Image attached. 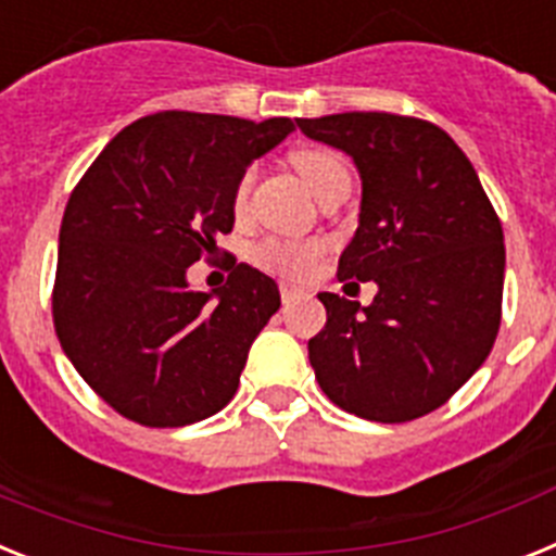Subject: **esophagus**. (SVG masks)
<instances>
[{"instance_id": "esophagus-1", "label": "esophagus", "mask_w": 556, "mask_h": 556, "mask_svg": "<svg viewBox=\"0 0 556 556\" xmlns=\"http://www.w3.org/2000/svg\"><path fill=\"white\" fill-rule=\"evenodd\" d=\"M279 293H282V305H291L293 299L299 296V288H293V285H279Z\"/></svg>"}]
</instances>
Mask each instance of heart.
<instances>
[{"label": "heart", "mask_w": 556, "mask_h": 556, "mask_svg": "<svg viewBox=\"0 0 556 556\" xmlns=\"http://www.w3.org/2000/svg\"><path fill=\"white\" fill-rule=\"evenodd\" d=\"M293 167L299 170V176L305 178L311 192H316L336 170H344V164H341L336 153L318 151V148H305V151L293 153ZM245 187H249V178L240 187V195L245 192ZM316 257L318 245L282 243V240H268V243L257 245V251H254V260L263 265L265 271L282 274V277H305L313 268V263H316Z\"/></svg>", "instance_id": "heart-1"}]
</instances>
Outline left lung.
Listing matches in <instances>:
<instances>
[{
	"label": "left lung",
	"mask_w": 556,
	"mask_h": 556,
	"mask_svg": "<svg viewBox=\"0 0 556 556\" xmlns=\"http://www.w3.org/2000/svg\"><path fill=\"white\" fill-rule=\"evenodd\" d=\"M358 167V229L338 279L375 282L371 305L318 293L307 341L321 392L371 422H408L458 392L490 355L504 296V231L470 159L433 123L386 111L296 119Z\"/></svg>",
	"instance_id": "obj_1"
}]
</instances>
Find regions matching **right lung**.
<instances>
[{
    "instance_id": "add662e5",
    "label": "right lung",
    "mask_w": 556,
    "mask_h": 556,
    "mask_svg": "<svg viewBox=\"0 0 556 556\" xmlns=\"http://www.w3.org/2000/svg\"><path fill=\"white\" fill-rule=\"evenodd\" d=\"M293 128L159 111L117 134L66 204L52 318L77 375L123 417L181 428L218 414L279 311L271 277L240 263L195 291L187 268L235 226L240 181Z\"/></svg>"
}]
</instances>
